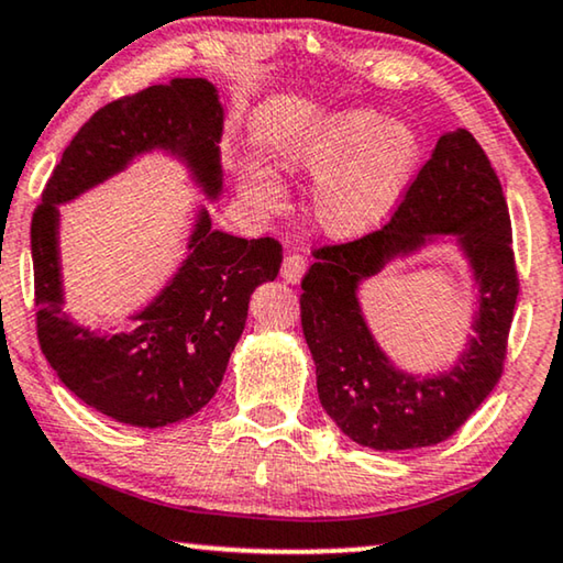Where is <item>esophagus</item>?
Returning a JSON list of instances; mask_svg holds the SVG:
<instances>
[{
  "label": "esophagus",
  "instance_id": "1",
  "mask_svg": "<svg viewBox=\"0 0 563 563\" xmlns=\"http://www.w3.org/2000/svg\"><path fill=\"white\" fill-rule=\"evenodd\" d=\"M303 273H306V260L300 257V255H288V257L283 260L280 278H283L285 283L298 285V283H300V278H303Z\"/></svg>",
  "mask_w": 563,
  "mask_h": 563
}]
</instances>
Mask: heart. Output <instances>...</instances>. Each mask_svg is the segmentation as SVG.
<instances>
[{"instance_id":"1","label":"heart","mask_w":563,"mask_h":563,"mask_svg":"<svg viewBox=\"0 0 563 563\" xmlns=\"http://www.w3.org/2000/svg\"><path fill=\"white\" fill-rule=\"evenodd\" d=\"M422 162V141L407 123L349 108L331 113L280 148L285 172L318 184L310 214L333 240L364 238L391 214ZM247 195L263 205L278 199L271 169L250 164L242 172Z\"/></svg>"}]
</instances>
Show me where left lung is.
Masks as SVG:
<instances>
[{
    "mask_svg": "<svg viewBox=\"0 0 563 563\" xmlns=\"http://www.w3.org/2000/svg\"><path fill=\"white\" fill-rule=\"evenodd\" d=\"M452 239L476 288L474 335L438 375L399 369L373 339L357 288L394 258ZM508 205L465 129L442 133L405 201L382 230L316 250L303 278L300 323L316 362L318 399L339 430L372 450L430 448L455 434L488 399L506 362L518 298Z\"/></svg>",
    "mask_w": 563,
    "mask_h": 563,
    "instance_id": "1",
    "label": "left lung"
}]
</instances>
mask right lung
Returning a JSON list of instances; mask_svg holds the SVG:
<instances>
[{
	"label": "right lung",
	"mask_w": 563,
	"mask_h": 563,
	"mask_svg": "<svg viewBox=\"0 0 563 563\" xmlns=\"http://www.w3.org/2000/svg\"><path fill=\"white\" fill-rule=\"evenodd\" d=\"M224 108L205 78H174L113 100L75 133L32 214V265L40 349L60 382L100 415L131 427H166L197 415L220 389L257 285L278 278L273 238L245 240L212 228L199 205L187 257L158 296L115 331H93L65 313L60 205L162 151L201 195H222Z\"/></svg>",
	"instance_id": "right-lung-1"
}]
</instances>
